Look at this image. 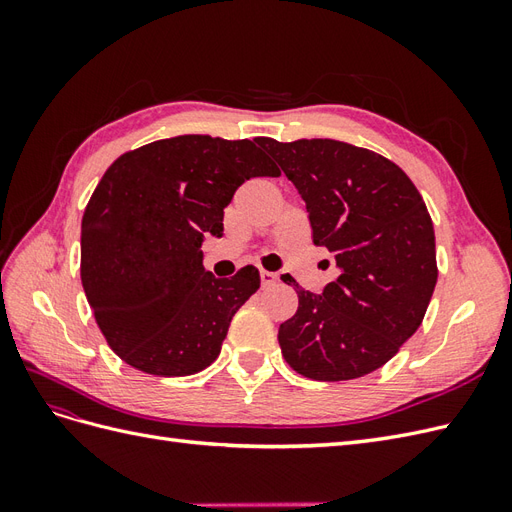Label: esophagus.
<instances>
[{
  "mask_svg": "<svg viewBox=\"0 0 512 512\" xmlns=\"http://www.w3.org/2000/svg\"><path fill=\"white\" fill-rule=\"evenodd\" d=\"M275 280H277L275 273H271V271H260V284H262V286H271V284H275Z\"/></svg>",
  "mask_w": 512,
  "mask_h": 512,
  "instance_id": "34e87169",
  "label": "esophagus"
}]
</instances>
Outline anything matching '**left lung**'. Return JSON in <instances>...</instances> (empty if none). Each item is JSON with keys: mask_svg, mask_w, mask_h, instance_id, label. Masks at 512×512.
Instances as JSON below:
<instances>
[{"mask_svg": "<svg viewBox=\"0 0 512 512\" xmlns=\"http://www.w3.org/2000/svg\"><path fill=\"white\" fill-rule=\"evenodd\" d=\"M256 143L305 200L314 245L335 256L337 280L303 290L280 324L282 354L301 376L339 382L391 361L421 327L438 280L433 224L408 175L378 153L333 138Z\"/></svg>", "mask_w": 512, "mask_h": 512, "instance_id": "left-lung-1", "label": "left lung"}]
</instances>
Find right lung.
Instances as JSON below:
<instances>
[{
    "mask_svg": "<svg viewBox=\"0 0 512 512\" xmlns=\"http://www.w3.org/2000/svg\"><path fill=\"white\" fill-rule=\"evenodd\" d=\"M252 177H280L254 141L185 134L123 153L89 198L81 280L108 346L153 376H190L222 350L230 320L260 286L203 267L205 235Z\"/></svg>",
    "mask_w": 512,
    "mask_h": 512,
    "instance_id": "add662e5",
    "label": "right lung"
}]
</instances>
